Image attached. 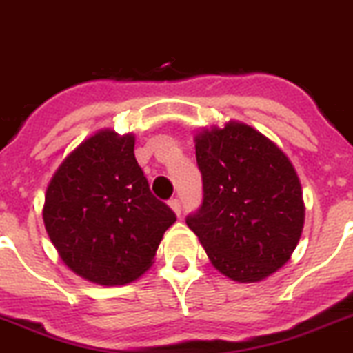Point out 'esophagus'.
Instances as JSON below:
<instances>
[{"instance_id": "1", "label": "esophagus", "mask_w": 353, "mask_h": 353, "mask_svg": "<svg viewBox=\"0 0 353 353\" xmlns=\"http://www.w3.org/2000/svg\"><path fill=\"white\" fill-rule=\"evenodd\" d=\"M169 205H170V209L174 210V212L177 214V216H181V202L177 199H170L169 200Z\"/></svg>"}]
</instances>
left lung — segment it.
<instances>
[{"instance_id": "1", "label": "left lung", "mask_w": 353, "mask_h": 353, "mask_svg": "<svg viewBox=\"0 0 353 353\" xmlns=\"http://www.w3.org/2000/svg\"><path fill=\"white\" fill-rule=\"evenodd\" d=\"M203 200L186 225L214 268L259 282L282 268L305 223L301 183L284 151L239 121L195 136Z\"/></svg>"}]
</instances>
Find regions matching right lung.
Here are the masks:
<instances>
[{"instance_id": "1", "label": "right lung", "mask_w": 353, "mask_h": 353, "mask_svg": "<svg viewBox=\"0 0 353 353\" xmlns=\"http://www.w3.org/2000/svg\"><path fill=\"white\" fill-rule=\"evenodd\" d=\"M134 144L132 134L99 130L64 158L47 188L43 221L52 243L72 272L95 284L139 279L176 221L150 192Z\"/></svg>"}]
</instances>
